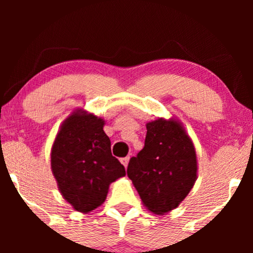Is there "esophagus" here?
Returning a JSON list of instances; mask_svg holds the SVG:
<instances>
[{
  "mask_svg": "<svg viewBox=\"0 0 253 253\" xmlns=\"http://www.w3.org/2000/svg\"><path fill=\"white\" fill-rule=\"evenodd\" d=\"M128 162H129V157H125V158H121V163L125 168H127V165H128Z\"/></svg>",
  "mask_w": 253,
  "mask_h": 253,
  "instance_id": "obj_1",
  "label": "esophagus"
}]
</instances>
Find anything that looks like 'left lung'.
Wrapping results in <instances>:
<instances>
[{
  "mask_svg": "<svg viewBox=\"0 0 253 253\" xmlns=\"http://www.w3.org/2000/svg\"><path fill=\"white\" fill-rule=\"evenodd\" d=\"M145 146L132 157L127 176L143 205L164 215L178 207L197 178L196 151L182 123L158 118L146 124Z\"/></svg>",
  "mask_w": 253,
  "mask_h": 253,
  "instance_id": "obj_1",
  "label": "left lung"
}]
</instances>
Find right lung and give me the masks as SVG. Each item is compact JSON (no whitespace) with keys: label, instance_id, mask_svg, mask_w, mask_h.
Returning <instances> with one entry per match:
<instances>
[{"label":"right lung","instance_id":"add662e5","mask_svg":"<svg viewBox=\"0 0 253 253\" xmlns=\"http://www.w3.org/2000/svg\"><path fill=\"white\" fill-rule=\"evenodd\" d=\"M104 120L76 109L63 121L51 149L58 189L75 211L88 213L106 201L110 183L126 175L112 156Z\"/></svg>","mask_w":253,"mask_h":253}]
</instances>
